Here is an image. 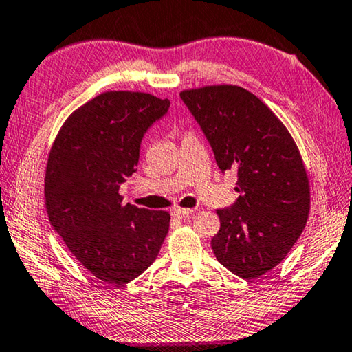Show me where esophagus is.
Returning <instances> with one entry per match:
<instances>
[{"instance_id": "obj_1", "label": "esophagus", "mask_w": 352, "mask_h": 352, "mask_svg": "<svg viewBox=\"0 0 352 352\" xmlns=\"http://www.w3.org/2000/svg\"><path fill=\"white\" fill-rule=\"evenodd\" d=\"M171 214H173V217H176V219H179V220H187L193 214V210L192 209H179V208H176V209H173Z\"/></svg>"}]
</instances>
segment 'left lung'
<instances>
[{"label": "left lung", "mask_w": 352, "mask_h": 352, "mask_svg": "<svg viewBox=\"0 0 352 352\" xmlns=\"http://www.w3.org/2000/svg\"><path fill=\"white\" fill-rule=\"evenodd\" d=\"M181 99L220 171H237L239 198L217 210L214 255L242 278L259 277L285 259L305 228L310 186L299 149L272 110L241 86L188 89Z\"/></svg>", "instance_id": "1"}]
</instances>
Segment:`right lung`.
Wrapping results in <instances>:
<instances>
[{
	"label": "right lung",
	"mask_w": 352,
	"mask_h": 352,
	"mask_svg": "<svg viewBox=\"0 0 352 352\" xmlns=\"http://www.w3.org/2000/svg\"><path fill=\"white\" fill-rule=\"evenodd\" d=\"M168 108V99L146 93H104L69 116L48 155V219L102 282L124 286L137 278L168 232V212L122 204L120 195L137 171L144 133Z\"/></svg>",
	"instance_id": "1"
}]
</instances>
